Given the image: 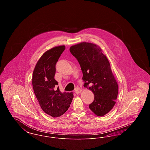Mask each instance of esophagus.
I'll return each instance as SVG.
<instances>
[{
	"label": "esophagus",
	"mask_w": 150,
	"mask_h": 150,
	"mask_svg": "<svg viewBox=\"0 0 150 150\" xmlns=\"http://www.w3.org/2000/svg\"><path fill=\"white\" fill-rule=\"evenodd\" d=\"M81 92V89L79 88H76L75 89V92L76 94H79V93H80Z\"/></svg>",
	"instance_id": "obj_1"
}]
</instances>
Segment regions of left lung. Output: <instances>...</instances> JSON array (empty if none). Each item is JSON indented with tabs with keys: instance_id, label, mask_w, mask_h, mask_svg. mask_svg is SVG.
Segmentation results:
<instances>
[{
	"instance_id": "8db88e82",
	"label": "left lung",
	"mask_w": 150,
	"mask_h": 150,
	"mask_svg": "<svg viewBox=\"0 0 150 150\" xmlns=\"http://www.w3.org/2000/svg\"><path fill=\"white\" fill-rule=\"evenodd\" d=\"M70 51L81 67L84 87L94 95L89 108L98 116L106 114L114 106L118 94V85L107 57L92 43H79L71 46Z\"/></svg>"
}]
</instances>
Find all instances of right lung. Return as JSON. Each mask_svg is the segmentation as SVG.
Segmentation results:
<instances>
[{"mask_svg": "<svg viewBox=\"0 0 150 150\" xmlns=\"http://www.w3.org/2000/svg\"><path fill=\"white\" fill-rule=\"evenodd\" d=\"M65 50L58 46L45 52L38 61L33 74L32 83L36 97L43 111L52 117L64 114L71 103L72 92L62 93L54 79L56 64Z\"/></svg>", "mask_w": 150, "mask_h": 150, "instance_id": "add662e5", "label": "right lung"}]
</instances>
